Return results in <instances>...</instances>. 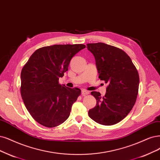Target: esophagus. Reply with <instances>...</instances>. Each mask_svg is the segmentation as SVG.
Masks as SVG:
<instances>
[{"label": "esophagus", "mask_w": 160, "mask_h": 160, "mask_svg": "<svg viewBox=\"0 0 160 160\" xmlns=\"http://www.w3.org/2000/svg\"><path fill=\"white\" fill-rule=\"evenodd\" d=\"M90 93V92L86 90H82V96H86V95H88V94Z\"/></svg>", "instance_id": "1"}]
</instances>
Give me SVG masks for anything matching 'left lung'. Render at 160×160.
Masks as SVG:
<instances>
[{"label":"left lung","mask_w":160,"mask_h":160,"mask_svg":"<svg viewBox=\"0 0 160 160\" xmlns=\"http://www.w3.org/2000/svg\"><path fill=\"white\" fill-rule=\"evenodd\" d=\"M96 59L99 78L108 86L105 96L98 92L95 108L88 111L92 120L103 125L119 122L130 113L137 98L139 75L130 57L118 47L103 43H88Z\"/></svg>","instance_id":"8db88e82"}]
</instances>
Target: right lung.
Returning <instances> with one entry per match:
<instances>
[{
	"label": "right lung",
	"mask_w": 160,
	"mask_h": 160,
	"mask_svg": "<svg viewBox=\"0 0 160 160\" xmlns=\"http://www.w3.org/2000/svg\"><path fill=\"white\" fill-rule=\"evenodd\" d=\"M85 45H54L35 51L22 68L20 93L33 119L41 125L55 127L66 121L81 94L78 88L59 84L72 58Z\"/></svg>",
	"instance_id": "right-lung-1"
}]
</instances>
